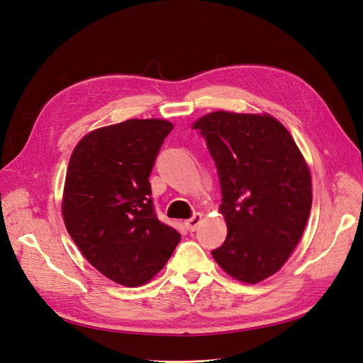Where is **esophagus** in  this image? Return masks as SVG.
<instances>
[{
  "label": "esophagus",
  "instance_id": "1",
  "mask_svg": "<svg viewBox=\"0 0 363 363\" xmlns=\"http://www.w3.org/2000/svg\"><path fill=\"white\" fill-rule=\"evenodd\" d=\"M201 219H203V215L200 212H196L184 224H186V227H188V230H191V232H195V230L200 227Z\"/></svg>",
  "mask_w": 363,
  "mask_h": 363
}]
</instances>
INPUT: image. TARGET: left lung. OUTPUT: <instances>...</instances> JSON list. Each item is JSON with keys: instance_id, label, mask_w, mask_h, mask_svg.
Here are the masks:
<instances>
[{"instance_id": "8db88e82", "label": "left lung", "mask_w": 363, "mask_h": 363, "mask_svg": "<svg viewBox=\"0 0 363 363\" xmlns=\"http://www.w3.org/2000/svg\"><path fill=\"white\" fill-rule=\"evenodd\" d=\"M221 184L224 244L212 251L230 276L259 283L298 244L312 207L309 168L289 131L269 115L213 112L194 124Z\"/></svg>"}]
</instances>
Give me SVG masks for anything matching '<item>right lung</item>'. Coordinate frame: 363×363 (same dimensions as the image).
Masks as SVG:
<instances>
[{
    "instance_id": "1",
    "label": "right lung",
    "mask_w": 363,
    "mask_h": 363,
    "mask_svg": "<svg viewBox=\"0 0 363 363\" xmlns=\"http://www.w3.org/2000/svg\"><path fill=\"white\" fill-rule=\"evenodd\" d=\"M172 124L128 119L98 128L72 151L65 225L83 256L123 286L145 284L167 265L180 233L157 218L150 174Z\"/></svg>"
}]
</instances>
